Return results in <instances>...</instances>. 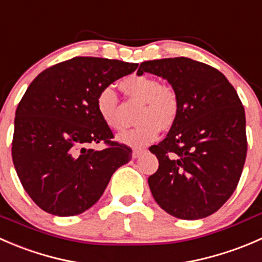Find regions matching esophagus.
Returning <instances> with one entry per match:
<instances>
[{
    "mask_svg": "<svg viewBox=\"0 0 262 262\" xmlns=\"http://www.w3.org/2000/svg\"><path fill=\"white\" fill-rule=\"evenodd\" d=\"M143 152H144V149H142V148H134L132 156H133V158H138Z\"/></svg>",
    "mask_w": 262,
    "mask_h": 262,
    "instance_id": "1",
    "label": "esophagus"
}]
</instances>
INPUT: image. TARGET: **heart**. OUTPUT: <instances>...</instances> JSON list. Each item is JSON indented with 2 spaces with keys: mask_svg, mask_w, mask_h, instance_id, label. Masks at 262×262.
<instances>
[{
  "mask_svg": "<svg viewBox=\"0 0 262 262\" xmlns=\"http://www.w3.org/2000/svg\"><path fill=\"white\" fill-rule=\"evenodd\" d=\"M120 87L132 100L143 102L137 121L139 124L124 132L119 139L129 146H144L155 141L160 130L171 128L180 112V101L173 87L161 83L157 78L148 75H134L120 81ZM96 109L104 123L113 130H121L125 120L119 109V97L112 87L99 92Z\"/></svg>",
  "mask_w": 262,
  "mask_h": 262,
  "instance_id": "obj_1",
  "label": "heart"
}]
</instances>
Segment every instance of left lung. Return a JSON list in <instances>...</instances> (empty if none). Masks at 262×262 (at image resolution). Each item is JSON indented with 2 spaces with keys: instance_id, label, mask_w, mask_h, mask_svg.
<instances>
[{
  "instance_id": "1",
  "label": "left lung",
  "mask_w": 262,
  "mask_h": 262,
  "mask_svg": "<svg viewBox=\"0 0 262 262\" xmlns=\"http://www.w3.org/2000/svg\"><path fill=\"white\" fill-rule=\"evenodd\" d=\"M143 72L166 78L180 101L167 137L149 147L158 158V170L148 178L150 192L176 218H205L231 198L242 175L244 105L223 73L190 58L147 60L137 73Z\"/></svg>"
}]
</instances>
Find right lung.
Returning <instances> with one entry per match:
<instances>
[{
	"mask_svg": "<svg viewBox=\"0 0 262 262\" xmlns=\"http://www.w3.org/2000/svg\"><path fill=\"white\" fill-rule=\"evenodd\" d=\"M137 63L75 57L30 83L15 116L12 161L21 185L44 212L77 215L95 204L113 173L132 158L96 109L99 92ZM104 143L94 151L90 144Z\"/></svg>",
	"mask_w": 262,
	"mask_h": 262,
	"instance_id": "add662e5",
	"label": "right lung"
}]
</instances>
